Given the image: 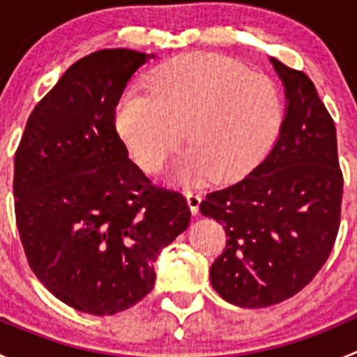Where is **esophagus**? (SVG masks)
I'll return each instance as SVG.
<instances>
[{"label":"esophagus","mask_w":357,"mask_h":357,"mask_svg":"<svg viewBox=\"0 0 357 357\" xmlns=\"http://www.w3.org/2000/svg\"><path fill=\"white\" fill-rule=\"evenodd\" d=\"M186 200H188L190 211H192L193 214H199L200 202H202L200 193L199 192H193V190H186Z\"/></svg>","instance_id":"1"}]
</instances>
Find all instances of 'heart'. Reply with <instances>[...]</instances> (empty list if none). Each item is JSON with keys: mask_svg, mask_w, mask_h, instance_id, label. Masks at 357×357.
Returning a JSON list of instances; mask_svg holds the SVG:
<instances>
[{"mask_svg": "<svg viewBox=\"0 0 357 357\" xmlns=\"http://www.w3.org/2000/svg\"><path fill=\"white\" fill-rule=\"evenodd\" d=\"M283 121V100L271 77L208 55L190 53L155 72L146 93L121 100L115 122L139 164L155 171L181 139L190 150L178 174L211 171L214 179L245 174L271 150Z\"/></svg>", "mask_w": 357, "mask_h": 357, "instance_id": "heart-1", "label": "heart"}]
</instances>
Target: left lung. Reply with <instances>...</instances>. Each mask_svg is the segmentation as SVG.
<instances>
[{
	"instance_id": "8db88e82",
	"label": "left lung",
	"mask_w": 357,
	"mask_h": 357,
	"mask_svg": "<svg viewBox=\"0 0 357 357\" xmlns=\"http://www.w3.org/2000/svg\"><path fill=\"white\" fill-rule=\"evenodd\" d=\"M285 115L269 153L238 181L212 190L200 212L225 228L211 283L226 302L259 309L294 297L332 252L344 179L333 119L304 72L269 56Z\"/></svg>"
}]
</instances>
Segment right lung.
<instances>
[{
  "mask_svg": "<svg viewBox=\"0 0 357 357\" xmlns=\"http://www.w3.org/2000/svg\"><path fill=\"white\" fill-rule=\"evenodd\" d=\"M153 53L100 50L36 105L15 153L17 228L39 282L77 311L110 316L155 283L157 255L190 225L186 199L128 157L115 107Z\"/></svg>",
  "mask_w": 357,
  "mask_h": 357,
  "instance_id": "right-lung-1",
  "label": "right lung"
}]
</instances>
